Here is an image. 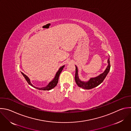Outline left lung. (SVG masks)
<instances>
[{"label": "left lung", "instance_id": "8db88e82", "mask_svg": "<svg viewBox=\"0 0 131 131\" xmlns=\"http://www.w3.org/2000/svg\"><path fill=\"white\" fill-rule=\"evenodd\" d=\"M108 65L105 71L98 76L95 78H91L88 82L82 81L80 80L78 76V70L77 66H75V81L78 86L83 89L90 90L100 85L104 80L108 72L110 70V58L107 60Z\"/></svg>", "mask_w": 131, "mask_h": 131}]
</instances>
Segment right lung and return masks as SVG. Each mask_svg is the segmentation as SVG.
<instances>
[{
  "instance_id": "1",
  "label": "right lung",
  "mask_w": 131,
  "mask_h": 131,
  "mask_svg": "<svg viewBox=\"0 0 131 131\" xmlns=\"http://www.w3.org/2000/svg\"><path fill=\"white\" fill-rule=\"evenodd\" d=\"M64 66H62V67H61L58 70V71H57V72L56 73V75L54 78V79L49 83V84L45 87H43V88H37V87H35L32 84V83H31L30 82V79L23 72H21V74L23 75V76L24 77V78H25V79L26 80L27 82L28 83V84L29 85H30L31 86L33 87L34 88H35L37 90H42V91H49L52 89H53L55 86H57L58 83V80H59V76H60V74L61 73V72H62L63 68L64 67Z\"/></svg>"
}]
</instances>
